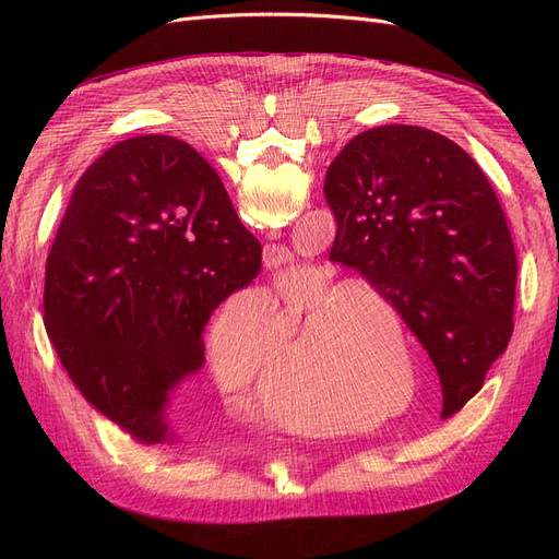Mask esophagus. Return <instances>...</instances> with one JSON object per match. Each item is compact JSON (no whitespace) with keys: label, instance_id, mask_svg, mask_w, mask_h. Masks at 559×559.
I'll return each mask as SVG.
<instances>
[{"label":"esophagus","instance_id":"esophagus-1","mask_svg":"<svg viewBox=\"0 0 559 559\" xmlns=\"http://www.w3.org/2000/svg\"><path fill=\"white\" fill-rule=\"evenodd\" d=\"M263 263L267 270H273V273H277V270H282L286 263H289V253H286L282 247H265L263 251Z\"/></svg>","mask_w":559,"mask_h":559}]
</instances>
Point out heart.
<instances>
[{
    "instance_id": "b5f03b06",
    "label": "heart",
    "mask_w": 559,
    "mask_h": 559,
    "mask_svg": "<svg viewBox=\"0 0 559 559\" xmlns=\"http://www.w3.org/2000/svg\"><path fill=\"white\" fill-rule=\"evenodd\" d=\"M286 319L300 324L282 347L294 357H310L314 378L298 370L292 378L263 386V411L302 433H329L361 425L359 417L337 413L324 386H335L341 396H378L396 378V364L411 373V347L386 333L396 308L378 289L364 282L337 284L335 270L326 263H302L284 284ZM284 321L257 326L259 341L273 345L284 333ZM214 373L226 389L247 386L259 368V354L245 335L222 329L212 341Z\"/></svg>"
}]
</instances>
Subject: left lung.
Returning <instances> with one entry per match:
<instances>
[{
    "label": "left lung",
    "instance_id": "8db88e82",
    "mask_svg": "<svg viewBox=\"0 0 559 559\" xmlns=\"http://www.w3.org/2000/svg\"><path fill=\"white\" fill-rule=\"evenodd\" d=\"M331 261L392 302L433 361L450 417L509 347L518 259L503 210L466 151L433 130H366L329 165Z\"/></svg>",
    "mask_w": 559,
    "mask_h": 559
}]
</instances>
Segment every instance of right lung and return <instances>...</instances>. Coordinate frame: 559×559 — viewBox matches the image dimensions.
<instances>
[{
    "mask_svg": "<svg viewBox=\"0 0 559 559\" xmlns=\"http://www.w3.org/2000/svg\"><path fill=\"white\" fill-rule=\"evenodd\" d=\"M261 273V242L193 146L118 142L76 181L46 261L44 326L93 408L165 443L173 389L205 361L212 312Z\"/></svg>",
    "mask_w": 559,
    "mask_h": 559,
    "instance_id": "1",
    "label": "right lung"
}]
</instances>
